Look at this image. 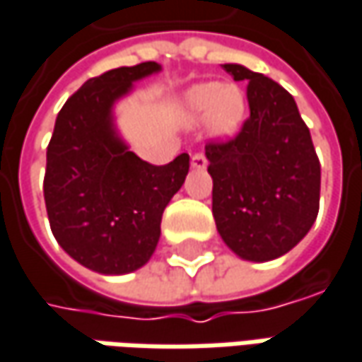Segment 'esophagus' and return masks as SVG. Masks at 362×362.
Returning a JSON list of instances; mask_svg holds the SVG:
<instances>
[{"label": "esophagus", "mask_w": 362, "mask_h": 362, "mask_svg": "<svg viewBox=\"0 0 362 362\" xmlns=\"http://www.w3.org/2000/svg\"><path fill=\"white\" fill-rule=\"evenodd\" d=\"M192 166L194 168H206V156L202 154V152H196L192 156Z\"/></svg>", "instance_id": "1"}]
</instances>
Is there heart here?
<instances>
[{"mask_svg": "<svg viewBox=\"0 0 362 362\" xmlns=\"http://www.w3.org/2000/svg\"><path fill=\"white\" fill-rule=\"evenodd\" d=\"M244 95L234 83H198L184 95V110L192 122L206 119L214 136H232L244 118Z\"/></svg>", "mask_w": 362, "mask_h": 362, "instance_id": "b5f03b06", "label": "heart"}]
</instances>
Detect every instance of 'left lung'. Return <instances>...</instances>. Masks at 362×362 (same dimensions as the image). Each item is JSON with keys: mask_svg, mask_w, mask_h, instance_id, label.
I'll return each mask as SVG.
<instances>
[{"mask_svg": "<svg viewBox=\"0 0 362 362\" xmlns=\"http://www.w3.org/2000/svg\"><path fill=\"white\" fill-rule=\"evenodd\" d=\"M222 68L248 81L250 116L234 138L206 144L212 214L232 252L267 262L286 255L315 224L320 162L293 95L244 66Z\"/></svg>", "mask_w": 362, "mask_h": 362, "instance_id": "8db88e82", "label": "left lung"}]
</instances>
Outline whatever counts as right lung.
Masks as SVG:
<instances>
[{"label":"right lung","mask_w":362,"mask_h":362,"mask_svg":"<svg viewBox=\"0 0 362 362\" xmlns=\"http://www.w3.org/2000/svg\"><path fill=\"white\" fill-rule=\"evenodd\" d=\"M156 71V62H144L90 78L59 110L47 146L44 198L52 232L74 260L100 274H126L150 260L164 208L190 168L188 154L148 164L114 130V102Z\"/></svg>","instance_id":"1"}]
</instances>
